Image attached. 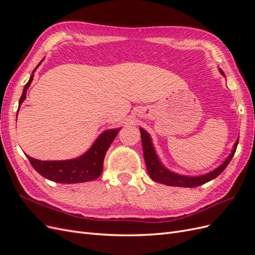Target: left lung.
<instances>
[{
    "label": "left lung",
    "mask_w": 255,
    "mask_h": 255,
    "mask_svg": "<svg viewBox=\"0 0 255 255\" xmlns=\"http://www.w3.org/2000/svg\"><path fill=\"white\" fill-rule=\"evenodd\" d=\"M220 72L223 74L222 71H220ZM140 134H141V142H142L144 161L146 165V169H148L149 175L151 176V179L153 181L165 184V185H169V186L197 187V186H200V185H203L207 182L214 180L215 177H217L230 164L231 159H232L234 156L237 144H238V140H237L235 142L234 149H233L232 153L230 154L228 159L221 166H219L217 169H215L214 171L207 173L205 175H201V176H185V175L173 173L171 171L167 170L166 168H164V166L160 164L159 159L157 158L155 151H154L149 134L146 133L145 130H143L142 128H140Z\"/></svg>",
    "instance_id": "left-lung-1"
}]
</instances>
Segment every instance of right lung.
I'll return each instance as SVG.
<instances>
[{
    "label": "right lung",
    "instance_id": "1",
    "mask_svg": "<svg viewBox=\"0 0 255 255\" xmlns=\"http://www.w3.org/2000/svg\"><path fill=\"white\" fill-rule=\"evenodd\" d=\"M38 66L35 68L33 74L30 75L29 81L25 85L24 89H23L22 96L19 101V106L23 102V100L26 98V90L33 81L34 72L36 71ZM119 130L120 128L105 130V132H103L99 136L94 145H92L84 155L75 159L39 160L30 156H27V158L35 170L50 181L64 184H74L94 181L101 175L103 171L105 154L111 146L112 142L114 141L116 136H117Z\"/></svg>",
    "mask_w": 255,
    "mask_h": 255
}]
</instances>
